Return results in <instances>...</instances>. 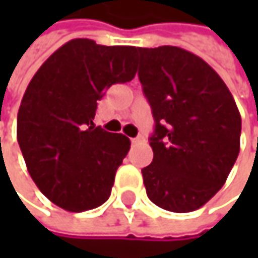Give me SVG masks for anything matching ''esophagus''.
Returning <instances> with one entry per match:
<instances>
[{
  "instance_id": "34e87169",
  "label": "esophagus",
  "mask_w": 258,
  "mask_h": 258,
  "mask_svg": "<svg viewBox=\"0 0 258 258\" xmlns=\"http://www.w3.org/2000/svg\"><path fill=\"white\" fill-rule=\"evenodd\" d=\"M143 140H145V137H143V136H137V137L131 139V142H133V143H139V142H143Z\"/></svg>"
}]
</instances>
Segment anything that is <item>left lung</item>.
Listing matches in <instances>:
<instances>
[{
  "mask_svg": "<svg viewBox=\"0 0 258 258\" xmlns=\"http://www.w3.org/2000/svg\"><path fill=\"white\" fill-rule=\"evenodd\" d=\"M139 80L155 121L146 194L170 212H192L226 183L240 149L232 92L200 56L176 46L139 47Z\"/></svg>",
  "mask_w": 258,
  "mask_h": 258,
  "instance_id": "8db88e82",
  "label": "left lung"
}]
</instances>
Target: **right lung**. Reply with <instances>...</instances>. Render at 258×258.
I'll return each instance as SVG.
<instances>
[{"label": "right lung", "mask_w": 258, "mask_h": 258, "mask_svg": "<svg viewBox=\"0 0 258 258\" xmlns=\"http://www.w3.org/2000/svg\"><path fill=\"white\" fill-rule=\"evenodd\" d=\"M134 46L75 38L55 50L26 88L18 142L38 189L56 206L83 212L103 205L130 149L124 134L94 125L97 101L136 76Z\"/></svg>", "instance_id": "obj_1"}]
</instances>
